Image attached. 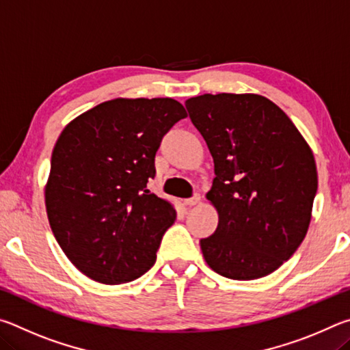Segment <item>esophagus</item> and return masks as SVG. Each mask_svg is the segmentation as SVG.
I'll use <instances>...</instances> for the list:
<instances>
[{
	"label": "esophagus",
	"instance_id": "34e87169",
	"mask_svg": "<svg viewBox=\"0 0 350 350\" xmlns=\"http://www.w3.org/2000/svg\"><path fill=\"white\" fill-rule=\"evenodd\" d=\"M199 200H200V196H199V194H194L193 198H188V199H185V205H188V206H193V205L199 204Z\"/></svg>",
	"mask_w": 350,
	"mask_h": 350
}]
</instances>
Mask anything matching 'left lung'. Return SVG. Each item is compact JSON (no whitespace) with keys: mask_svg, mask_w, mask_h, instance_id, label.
Wrapping results in <instances>:
<instances>
[{"mask_svg":"<svg viewBox=\"0 0 350 350\" xmlns=\"http://www.w3.org/2000/svg\"><path fill=\"white\" fill-rule=\"evenodd\" d=\"M215 161L206 199L216 232L200 239L206 264L250 281L280 269L303 242L318 189L312 150L292 120L256 94H204L185 102Z\"/></svg>","mask_w":350,"mask_h":350,"instance_id":"1","label":"left lung"}]
</instances>
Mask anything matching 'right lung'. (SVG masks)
Instances as JSON below:
<instances>
[{"label":"right lung","instance_id":"add662e5","mask_svg":"<svg viewBox=\"0 0 350 350\" xmlns=\"http://www.w3.org/2000/svg\"><path fill=\"white\" fill-rule=\"evenodd\" d=\"M187 117L173 98H116L63 129L52 151L46 211L81 273L129 282L156 262L176 210L146 188L163 135Z\"/></svg>","mask_w":350,"mask_h":350}]
</instances>
